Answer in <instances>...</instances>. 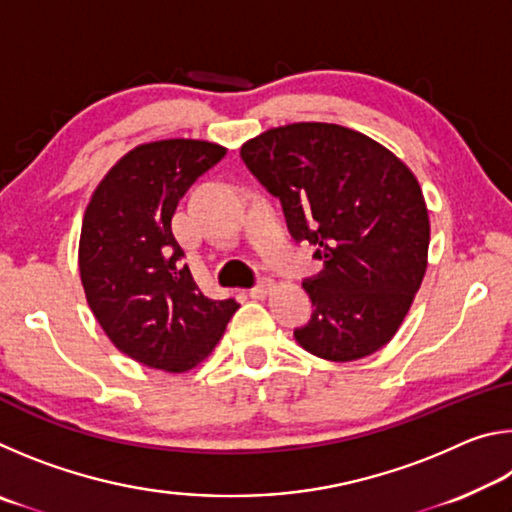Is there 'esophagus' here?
<instances>
[{
  "mask_svg": "<svg viewBox=\"0 0 512 512\" xmlns=\"http://www.w3.org/2000/svg\"><path fill=\"white\" fill-rule=\"evenodd\" d=\"M271 289H273V280H268V277H259V280L255 282V287L250 289V296L264 298V296H268V293H271Z\"/></svg>",
  "mask_w": 512,
  "mask_h": 512,
  "instance_id": "obj_1",
  "label": "esophagus"
}]
</instances>
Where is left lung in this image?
Masks as SVG:
<instances>
[{
	"label": "left lung",
	"mask_w": 512,
	"mask_h": 512,
	"mask_svg": "<svg viewBox=\"0 0 512 512\" xmlns=\"http://www.w3.org/2000/svg\"><path fill=\"white\" fill-rule=\"evenodd\" d=\"M239 155L325 266L302 282L314 314L293 329L296 341L329 361L386 345L427 271L429 214L409 167L370 137L318 121L266 131Z\"/></svg>",
	"instance_id": "8db88e82"
}]
</instances>
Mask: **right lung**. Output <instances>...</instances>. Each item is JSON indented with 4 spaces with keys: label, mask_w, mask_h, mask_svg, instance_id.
I'll return each mask as SVG.
<instances>
[{
    "label": "right lung",
    "mask_w": 512,
    "mask_h": 512,
    "mask_svg": "<svg viewBox=\"0 0 512 512\" xmlns=\"http://www.w3.org/2000/svg\"><path fill=\"white\" fill-rule=\"evenodd\" d=\"M223 155V146L196 140L142 144L108 171L85 210V298L108 339L144 366L194 368L239 309L235 298L198 289L171 232L180 198Z\"/></svg>",
    "instance_id": "add662e5"
}]
</instances>
